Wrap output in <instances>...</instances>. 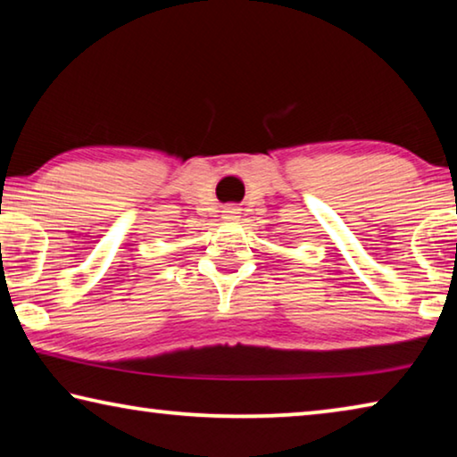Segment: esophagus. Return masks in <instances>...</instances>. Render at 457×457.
<instances>
[{
  "label": "esophagus",
  "mask_w": 457,
  "mask_h": 457,
  "mask_svg": "<svg viewBox=\"0 0 457 457\" xmlns=\"http://www.w3.org/2000/svg\"><path fill=\"white\" fill-rule=\"evenodd\" d=\"M223 213H226L228 220H236L239 210H237V207H234V205H229V207H226V210H223Z\"/></svg>",
  "instance_id": "34e87169"
}]
</instances>
